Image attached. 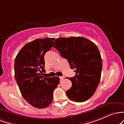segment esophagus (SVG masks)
I'll use <instances>...</instances> for the list:
<instances>
[{"label":"esophagus","instance_id":"1","mask_svg":"<svg viewBox=\"0 0 124 124\" xmlns=\"http://www.w3.org/2000/svg\"><path fill=\"white\" fill-rule=\"evenodd\" d=\"M64 78L65 77H64V76H60V80H63Z\"/></svg>","mask_w":124,"mask_h":124}]
</instances>
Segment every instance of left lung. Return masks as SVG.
<instances>
[{"label":"left lung","mask_w":124,"mask_h":124,"mask_svg":"<svg viewBox=\"0 0 124 124\" xmlns=\"http://www.w3.org/2000/svg\"><path fill=\"white\" fill-rule=\"evenodd\" d=\"M53 47L67 60L76 76L69 78L72 86L67 96L76 102H84L95 92L101 79L102 59L98 47L93 41L83 37H60L53 43Z\"/></svg>","instance_id":"obj_1"}]
</instances>
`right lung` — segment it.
<instances>
[{
	"label": "right lung",
	"instance_id": "1",
	"mask_svg": "<svg viewBox=\"0 0 124 124\" xmlns=\"http://www.w3.org/2000/svg\"><path fill=\"white\" fill-rule=\"evenodd\" d=\"M55 38L37 39L22 47L15 61V77L26 101L37 108H46L53 101L54 90L60 83L58 77H45L44 55L53 47Z\"/></svg>",
	"mask_w": 124,
	"mask_h": 124
}]
</instances>
